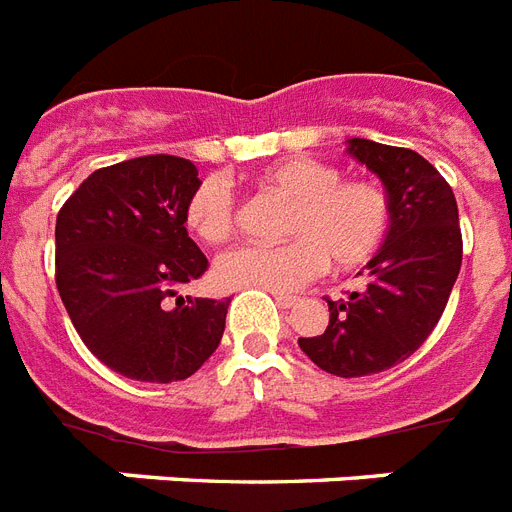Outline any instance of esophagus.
Segmentation results:
<instances>
[{
    "label": "esophagus",
    "mask_w": 512,
    "mask_h": 512,
    "mask_svg": "<svg viewBox=\"0 0 512 512\" xmlns=\"http://www.w3.org/2000/svg\"><path fill=\"white\" fill-rule=\"evenodd\" d=\"M275 301L280 309H293V306L298 304L296 296H285V293H275Z\"/></svg>",
    "instance_id": "34e87169"
}]
</instances>
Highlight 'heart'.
Returning a JSON list of instances; mask_svg holds the SVG:
<instances>
[{
	"mask_svg": "<svg viewBox=\"0 0 512 512\" xmlns=\"http://www.w3.org/2000/svg\"><path fill=\"white\" fill-rule=\"evenodd\" d=\"M261 190L290 200L277 245H243L219 256L214 280L222 288H261L290 293L320 277L327 259L335 269L365 267L383 248L394 206L375 179H343L333 163L298 155L256 174ZM185 227L200 243L222 245L237 230V200L219 174L200 179L182 211Z\"/></svg>",
	"mask_w": 512,
	"mask_h": 512,
	"instance_id": "b5f03b06",
	"label": "heart"
}]
</instances>
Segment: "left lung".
<instances>
[{"label":"left lung","instance_id":"1","mask_svg":"<svg viewBox=\"0 0 512 512\" xmlns=\"http://www.w3.org/2000/svg\"><path fill=\"white\" fill-rule=\"evenodd\" d=\"M349 153L378 174L394 219L365 269L367 288L327 298L330 325L298 346L320 370L362 378L404 362L433 333L460 275L463 232L455 192L423 155L359 137Z\"/></svg>","mask_w":512,"mask_h":512}]
</instances>
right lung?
Wrapping results in <instances>:
<instances>
[{
  "label": "right lung",
  "instance_id": "1",
  "mask_svg": "<svg viewBox=\"0 0 512 512\" xmlns=\"http://www.w3.org/2000/svg\"><path fill=\"white\" fill-rule=\"evenodd\" d=\"M198 169L142 155L89 174L55 224V282L81 341L132 380L174 383L216 351L227 301L179 296L208 259L187 237L185 200Z\"/></svg>",
  "mask_w": 512,
  "mask_h": 512
}]
</instances>
